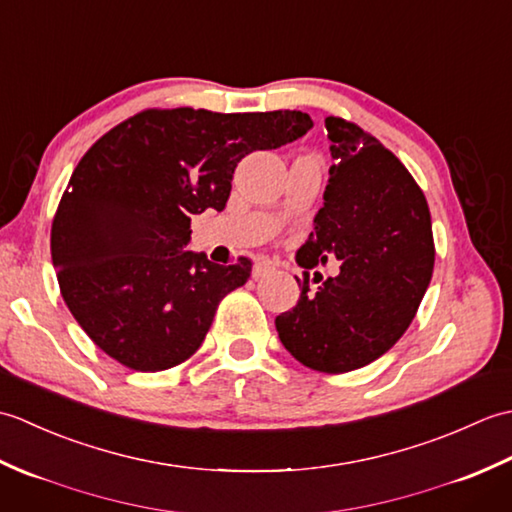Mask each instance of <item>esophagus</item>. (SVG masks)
I'll list each match as a JSON object with an SVG mask.
<instances>
[{"mask_svg":"<svg viewBox=\"0 0 512 512\" xmlns=\"http://www.w3.org/2000/svg\"><path fill=\"white\" fill-rule=\"evenodd\" d=\"M275 268V264L270 262L268 257H259L257 262H255V266H253V277L257 279V277H262V275H266V273H270V270Z\"/></svg>","mask_w":512,"mask_h":512,"instance_id":"34e87169","label":"esophagus"}]
</instances>
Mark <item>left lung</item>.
<instances>
[{
	"instance_id": "1",
	"label": "left lung",
	"mask_w": 512,
	"mask_h": 512,
	"mask_svg": "<svg viewBox=\"0 0 512 512\" xmlns=\"http://www.w3.org/2000/svg\"><path fill=\"white\" fill-rule=\"evenodd\" d=\"M334 165L297 264L341 262L336 277L310 288L303 273L297 306L275 319L286 350L310 369L343 374L396 345L429 288L431 215L405 165L345 118L328 116Z\"/></svg>"
}]
</instances>
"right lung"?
<instances>
[{"mask_svg":"<svg viewBox=\"0 0 512 512\" xmlns=\"http://www.w3.org/2000/svg\"><path fill=\"white\" fill-rule=\"evenodd\" d=\"M312 127L303 112L145 110L76 165L54 213L50 250L65 306L121 365L162 372L202 345L215 310L250 277L191 253V217L222 211L239 160Z\"/></svg>","mask_w":512,"mask_h":512,"instance_id":"add662e5","label":"right lung"}]
</instances>
